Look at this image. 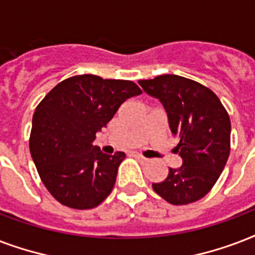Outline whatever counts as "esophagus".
Returning a JSON list of instances; mask_svg holds the SVG:
<instances>
[{"label": "esophagus", "mask_w": 255, "mask_h": 255, "mask_svg": "<svg viewBox=\"0 0 255 255\" xmlns=\"http://www.w3.org/2000/svg\"><path fill=\"white\" fill-rule=\"evenodd\" d=\"M133 155H134V157H135V158L139 159V161H142V162H143V163L149 162V159L145 158V157H143V155H142V154H139V153H134Z\"/></svg>", "instance_id": "1"}]
</instances>
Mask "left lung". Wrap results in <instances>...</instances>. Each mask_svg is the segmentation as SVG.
<instances>
[{
	"instance_id": "left-lung-1",
	"label": "left lung",
	"mask_w": 255,
	"mask_h": 255,
	"mask_svg": "<svg viewBox=\"0 0 255 255\" xmlns=\"http://www.w3.org/2000/svg\"><path fill=\"white\" fill-rule=\"evenodd\" d=\"M138 84L161 101L171 133L179 138L175 149L182 158V166L169 167L166 179L153 183V189L171 205L203 198L220 178L230 154L228 112L210 89L185 77L163 74Z\"/></svg>"
}]
</instances>
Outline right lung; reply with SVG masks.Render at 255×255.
<instances>
[{
    "label": "right lung",
    "instance_id": "add662e5",
    "mask_svg": "<svg viewBox=\"0 0 255 255\" xmlns=\"http://www.w3.org/2000/svg\"><path fill=\"white\" fill-rule=\"evenodd\" d=\"M141 93L131 81L81 74L60 82L39 102L29 147L41 181L58 202L86 210L112 193L126 155L105 154L93 141L122 102Z\"/></svg>",
    "mask_w": 255,
    "mask_h": 255
}]
</instances>
